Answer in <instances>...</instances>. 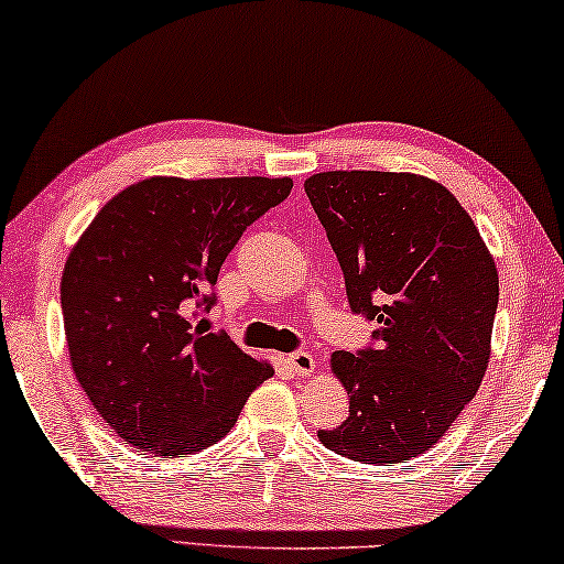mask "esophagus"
Masks as SVG:
<instances>
[{
    "mask_svg": "<svg viewBox=\"0 0 564 564\" xmlns=\"http://www.w3.org/2000/svg\"><path fill=\"white\" fill-rule=\"evenodd\" d=\"M288 365L295 375H313L315 372V359L311 351H295L288 357Z\"/></svg>",
    "mask_w": 564,
    "mask_h": 564,
    "instance_id": "1",
    "label": "esophagus"
}]
</instances>
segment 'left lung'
Listing matches in <instances>:
<instances>
[{"label":"left lung","mask_w":564,"mask_h":564,"mask_svg":"<svg viewBox=\"0 0 564 564\" xmlns=\"http://www.w3.org/2000/svg\"><path fill=\"white\" fill-rule=\"evenodd\" d=\"M375 346L336 351L349 419L323 446L365 465L419 457L480 388L498 307V269L480 230L442 184L408 172H321L305 180Z\"/></svg>","instance_id":"left-lung-1"}]
</instances>
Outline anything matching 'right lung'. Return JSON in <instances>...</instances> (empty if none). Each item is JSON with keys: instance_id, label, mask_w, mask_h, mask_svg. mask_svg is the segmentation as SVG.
<instances>
[{"instance_id": "obj_1", "label": "right lung", "mask_w": 564, "mask_h": 564, "mask_svg": "<svg viewBox=\"0 0 564 564\" xmlns=\"http://www.w3.org/2000/svg\"><path fill=\"white\" fill-rule=\"evenodd\" d=\"M290 189L288 176H151L118 192L68 253L61 307L74 375L133 449L176 457L220 442L274 375L195 318L243 230Z\"/></svg>"}]
</instances>
